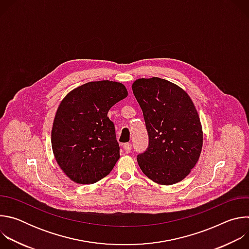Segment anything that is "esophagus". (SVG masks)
<instances>
[{"instance_id":"1","label":"esophagus","mask_w":249,"mask_h":249,"mask_svg":"<svg viewBox=\"0 0 249 249\" xmlns=\"http://www.w3.org/2000/svg\"><path fill=\"white\" fill-rule=\"evenodd\" d=\"M123 150H124V152H125L126 154H129V153L131 152V150H132V145H131L130 143L124 144V145H123Z\"/></svg>"}]
</instances>
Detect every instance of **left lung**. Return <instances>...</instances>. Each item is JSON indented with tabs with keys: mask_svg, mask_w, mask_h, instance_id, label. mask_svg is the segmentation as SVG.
Here are the masks:
<instances>
[{
	"mask_svg": "<svg viewBox=\"0 0 249 249\" xmlns=\"http://www.w3.org/2000/svg\"><path fill=\"white\" fill-rule=\"evenodd\" d=\"M143 111L149 148L138 156L143 173L160 185L181 181L199 160L203 130L188 93L177 85L153 77L132 85Z\"/></svg>",
	"mask_w": 249,
	"mask_h": 249,
	"instance_id": "left-lung-1",
	"label": "left lung"
}]
</instances>
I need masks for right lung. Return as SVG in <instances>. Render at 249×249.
Masks as SVG:
<instances>
[{
    "mask_svg": "<svg viewBox=\"0 0 249 249\" xmlns=\"http://www.w3.org/2000/svg\"><path fill=\"white\" fill-rule=\"evenodd\" d=\"M128 95L121 83L89 82L66 94L53 121L51 145L55 160L69 178L92 184L108 175L120 158L112 106Z\"/></svg>",
    "mask_w": 249,
    "mask_h": 249,
    "instance_id": "right-lung-1",
    "label": "right lung"
}]
</instances>
